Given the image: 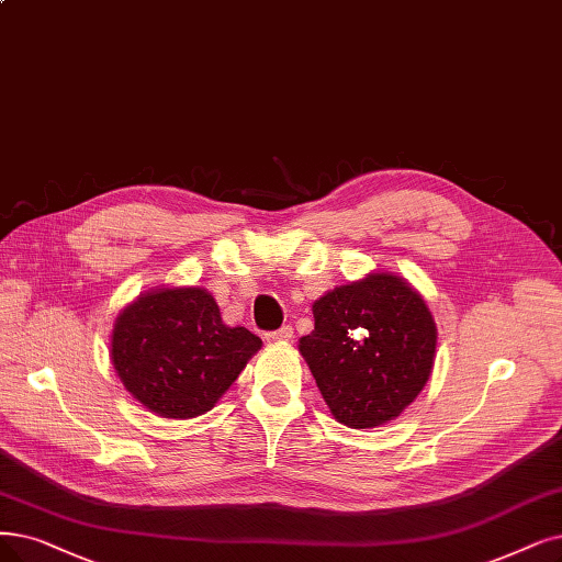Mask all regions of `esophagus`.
<instances>
[{"instance_id":"obj_1","label":"esophagus","mask_w":562,"mask_h":562,"mask_svg":"<svg viewBox=\"0 0 562 562\" xmlns=\"http://www.w3.org/2000/svg\"><path fill=\"white\" fill-rule=\"evenodd\" d=\"M293 339V327L290 325H283L281 329H274V331H267L265 334V341L267 344H285Z\"/></svg>"}]
</instances>
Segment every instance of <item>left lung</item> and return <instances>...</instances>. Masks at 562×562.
<instances>
[{
	"label": "left lung",
	"mask_w": 562,
	"mask_h": 562,
	"mask_svg": "<svg viewBox=\"0 0 562 562\" xmlns=\"http://www.w3.org/2000/svg\"><path fill=\"white\" fill-rule=\"evenodd\" d=\"M300 352L336 422L373 429L398 417L431 375L438 329L417 290L373 272L313 302Z\"/></svg>",
	"instance_id": "obj_1"
}]
</instances>
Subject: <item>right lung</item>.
<instances>
[{
    "instance_id": "right-lung-1",
    "label": "right lung",
    "mask_w": 562,
    "mask_h": 562,
    "mask_svg": "<svg viewBox=\"0 0 562 562\" xmlns=\"http://www.w3.org/2000/svg\"><path fill=\"white\" fill-rule=\"evenodd\" d=\"M262 341L228 327L205 288H156L115 321L110 359L124 387L168 419H191L214 408Z\"/></svg>"
}]
</instances>
